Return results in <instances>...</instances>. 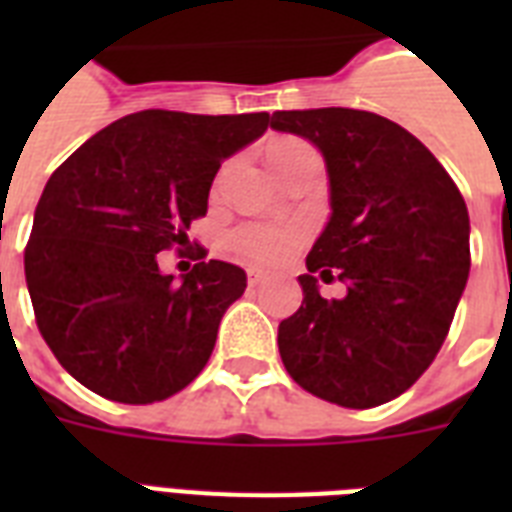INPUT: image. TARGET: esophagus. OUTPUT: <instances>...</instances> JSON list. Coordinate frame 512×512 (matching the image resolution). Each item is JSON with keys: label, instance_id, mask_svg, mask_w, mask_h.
<instances>
[{"label": "esophagus", "instance_id": "obj_1", "mask_svg": "<svg viewBox=\"0 0 512 512\" xmlns=\"http://www.w3.org/2000/svg\"><path fill=\"white\" fill-rule=\"evenodd\" d=\"M247 281H249V287L255 289V287H260V284H263L265 281V276L260 271H249L247 273Z\"/></svg>", "mask_w": 512, "mask_h": 512}]
</instances>
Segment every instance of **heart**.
Instances as JSON below:
<instances>
[{
    "label": "heart",
    "instance_id": "1",
    "mask_svg": "<svg viewBox=\"0 0 512 512\" xmlns=\"http://www.w3.org/2000/svg\"><path fill=\"white\" fill-rule=\"evenodd\" d=\"M313 151L308 143L297 138L273 140L268 146V164H281L297 154ZM305 241V228L297 223H247L231 233V249L249 265L257 268H276L284 265L295 249Z\"/></svg>",
    "mask_w": 512,
    "mask_h": 512
}]
</instances>
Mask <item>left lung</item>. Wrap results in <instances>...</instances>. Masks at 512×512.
Returning <instances> with one entry per match:
<instances>
[{
    "label": "left lung",
    "instance_id": "8db88e82",
    "mask_svg": "<svg viewBox=\"0 0 512 512\" xmlns=\"http://www.w3.org/2000/svg\"><path fill=\"white\" fill-rule=\"evenodd\" d=\"M311 140L332 215L297 276L303 305L279 324L281 361L313 396L372 409L412 388L446 340L470 273V217L436 156L385 116L356 108L276 111ZM340 278L327 301L318 279Z\"/></svg>",
    "mask_w": 512,
    "mask_h": 512
}]
</instances>
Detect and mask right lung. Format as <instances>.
Listing matches in <instances>:
<instances>
[{
  "label": "right lung",
  "instance_id": "obj_1",
  "mask_svg": "<svg viewBox=\"0 0 512 512\" xmlns=\"http://www.w3.org/2000/svg\"><path fill=\"white\" fill-rule=\"evenodd\" d=\"M268 130V114L148 108L92 135L52 172L26 247L36 327L63 369L119 404L183 390L212 356L247 273L204 260L175 281L159 252H188L220 164Z\"/></svg>",
  "mask_w": 512,
  "mask_h": 512
}]
</instances>
